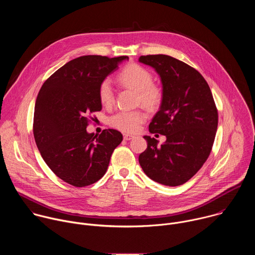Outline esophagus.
<instances>
[{"instance_id": "obj_1", "label": "esophagus", "mask_w": 255, "mask_h": 255, "mask_svg": "<svg viewBox=\"0 0 255 255\" xmlns=\"http://www.w3.org/2000/svg\"><path fill=\"white\" fill-rule=\"evenodd\" d=\"M123 138H124V140L128 141V140H131V139H133V138H134V136H133V135H130V134H124Z\"/></svg>"}]
</instances>
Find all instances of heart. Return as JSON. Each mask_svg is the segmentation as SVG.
Segmentation results:
<instances>
[{"instance_id":"obj_1","label":"heart","mask_w":255,"mask_h":255,"mask_svg":"<svg viewBox=\"0 0 255 255\" xmlns=\"http://www.w3.org/2000/svg\"><path fill=\"white\" fill-rule=\"evenodd\" d=\"M119 82L137 93V102L154 110L162 102L163 91L161 87L152 83V75L145 67L130 63L126 65L118 76ZM99 99L105 106H110L114 101V91L109 79L104 80L99 87ZM146 113L142 110L120 111L110 118L112 127L126 133L136 132L146 120Z\"/></svg>"}]
</instances>
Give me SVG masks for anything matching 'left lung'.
I'll use <instances>...</instances> for the list:
<instances>
[{"label":"left lung","mask_w":255,"mask_h":255,"mask_svg":"<svg viewBox=\"0 0 255 255\" xmlns=\"http://www.w3.org/2000/svg\"><path fill=\"white\" fill-rule=\"evenodd\" d=\"M139 62L158 74L163 91L159 111L149 132L164 135L161 145L144 136L147 148L139 163L148 177L164 186H180L192 178L210 155L218 127V111L209 85L198 70L164 54L140 56Z\"/></svg>","instance_id":"obj_1"}]
</instances>
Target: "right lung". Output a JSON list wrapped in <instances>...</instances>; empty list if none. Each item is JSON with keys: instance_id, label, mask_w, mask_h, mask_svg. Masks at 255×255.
I'll list each match as a JSON object with an SVG mask.
<instances>
[{"instance_id": "right-lung-1", "label": "right lung", "mask_w": 255, "mask_h": 255, "mask_svg": "<svg viewBox=\"0 0 255 255\" xmlns=\"http://www.w3.org/2000/svg\"><path fill=\"white\" fill-rule=\"evenodd\" d=\"M128 56L84 55L57 69L41 87L34 109L33 133L48 167L65 183L82 188L104 176L122 134L88 133L87 116L102 110L101 83Z\"/></svg>"}]
</instances>
